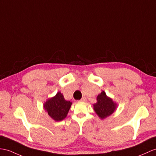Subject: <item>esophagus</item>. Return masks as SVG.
Here are the masks:
<instances>
[{"label":"esophagus","mask_w":156,"mask_h":156,"mask_svg":"<svg viewBox=\"0 0 156 156\" xmlns=\"http://www.w3.org/2000/svg\"><path fill=\"white\" fill-rule=\"evenodd\" d=\"M80 102H86V98L85 97H83L80 100Z\"/></svg>","instance_id":"esophagus-1"}]
</instances>
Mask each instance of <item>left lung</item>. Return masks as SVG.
<instances>
[{
  "label": "left lung",
  "mask_w": 156,
  "mask_h": 156,
  "mask_svg": "<svg viewBox=\"0 0 156 156\" xmlns=\"http://www.w3.org/2000/svg\"><path fill=\"white\" fill-rule=\"evenodd\" d=\"M96 100L97 102L93 104V108L101 119L109 117L117 109L118 104L108 96L104 91L98 95Z\"/></svg>",
  "instance_id": "8db88e82"
}]
</instances>
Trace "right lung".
<instances>
[{
	"label": "right lung",
	"instance_id": "obj_1",
	"mask_svg": "<svg viewBox=\"0 0 156 156\" xmlns=\"http://www.w3.org/2000/svg\"><path fill=\"white\" fill-rule=\"evenodd\" d=\"M72 102L64 99L60 92L50 98L43 104V108L49 116L56 122L62 121L67 116Z\"/></svg>",
	"mask_w": 156,
	"mask_h": 156
}]
</instances>
